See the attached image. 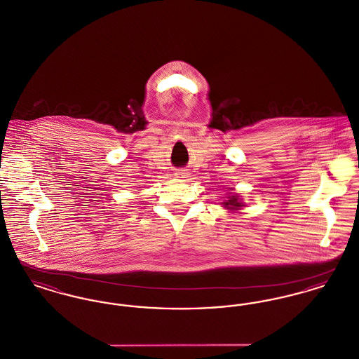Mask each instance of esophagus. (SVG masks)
Masks as SVG:
<instances>
[{"label":"esophagus","mask_w":359,"mask_h":359,"mask_svg":"<svg viewBox=\"0 0 359 359\" xmlns=\"http://www.w3.org/2000/svg\"><path fill=\"white\" fill-rule=\"evenodd\" d=\"M176 176H177V177H184V176H186V172H177V173H176Z\"/></svg>","instance_id":"1"}]
</instances>
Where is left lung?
Listing matches in <instances>:
<instances>
[{"instance_id":"left-lung-1","label":"left lung","mask_w":359,"mask_h":359,"mask_svg":"<svg viewBox=\"0 0 359 359\" xmlns=\"http://www.w3.org/2000/svg\"><path fill=\"white\" fill-rule=\"evenodd\" d=\"M223 205L227 207V208H230V210H238L239 207L242 205V203H239L237 196H231V198H229V201H226V202L223 203Z\"/></svg>"}]
</instances>
